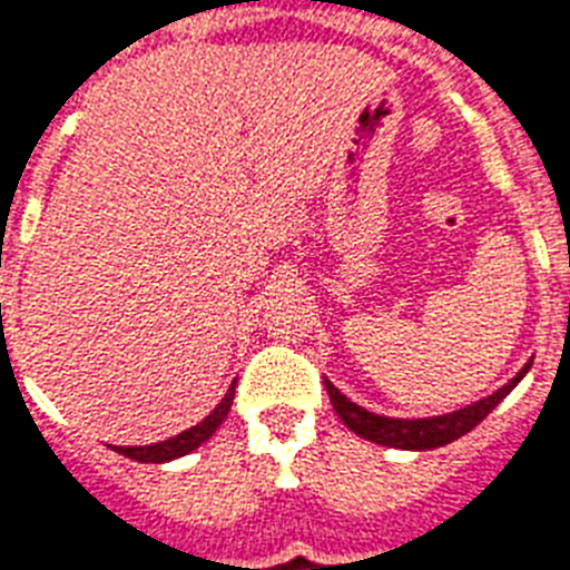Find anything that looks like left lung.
<instances>
[{"label":"left lung","mask_w":570,"mask_h":570,"mask_svg":"<svg viewBox=\"0 0 570 570\" xmlns=\"http://www.w3.org/2000/svg\"><path fill=\"white\" fill-rule=\"evenodd\" d=\"M530 365H533V356L524 362V367H521L513 380L504 382V385H501L499 391H492L490 396H481V400L463 405V409L446 411V414H434V417H385V414L367 411L365 405L347 400L327 376H324V389H327L333 411H336L338 417H342V423L347 425L353 434L371 440V443H380V446L425 452V449L446 446L452 440L472 432V429H475V425L481 423V420H484L487 414H490V411L495 409L521 380H524V376H528Z\"/></svg>","instance_id":"left-lung-1"}]
</instances>
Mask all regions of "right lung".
<instances>
[{
  "instance_id": "right-lung-1",
  "label": "right lung",
  "mask_w": 570,
  "mask_h": 570,
  "mask_svg": "<svg viewBox=\"0 0 570 570\" xmlns=\"http://www.w3.org/2000/svg\"><path fill=\"white\" fill-rule=\"evenodd\" d=\"M234 382L208 417L199 420V423L190 425V429H185V432H179L176 438H167L161 440V443H150V446H115V452L124 458H132V461L138 463H170L176 461V458L190 455V452L203 446L205 440L212 438L219 425H223V420L228 417V411H232L234 403Z\"/></svg>"
}]
</instances>
